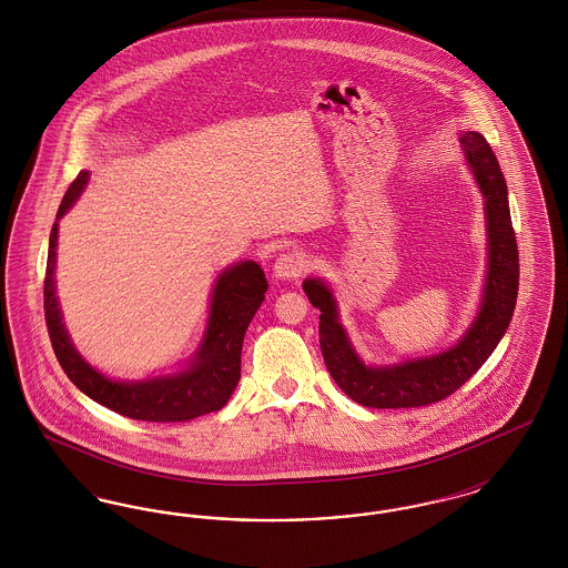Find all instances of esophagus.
<instances>
[{
  "label": "esophagus",
  "mask_w": 568,
  "mask_h": 568,
  "mask_svg": "<svg viewBox=\"0 0 568 568\" xmlns=\"http://www.w3.org/2000/svg\"><path fill=\"white\" fill-rule=\"evenodd\" d=\"M304 268H306V262H304L302 255H297V253H283V255L276 257L272 272H274L276 278L294 281L304 272Z\"/></svg>",
  "instance_id": "obj_1"
}]
</instances>
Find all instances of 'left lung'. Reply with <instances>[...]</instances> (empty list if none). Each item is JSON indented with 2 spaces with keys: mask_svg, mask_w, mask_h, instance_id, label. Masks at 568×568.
Wrapping results in <instances>:
<instances>
[{
  "mask_svg": "<svg viewBox=\"0 0 568 568\" xmlns=\"http://www.w3.org/2000/svg\"><path fill=\"white\" fill-rule=\"evenodd\" d=\"M459 144L486 197L487 274L475 322L454 347L433 357L392 366H366L338 322L336 300L322 278H306L302 290L320 315V345L327 373L357 405L413 408L452 396L486 362L514 317L519 287V255L498 160L479 132H462Z\"/></svg>",
  "mask_w": 568,
  "mask_h": 568,
  "instance_id": "left-lung-1",
  "label": "left lung"
}]
</instances>
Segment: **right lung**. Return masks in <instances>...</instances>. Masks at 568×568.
Instances as JSON below:
<instances>
[{
	"label": "right lung",
	"instance_id": "1",
	"mask_svg": "<svg viewBox=\"0 0 568 568\" xmlns=\"http://www.w3.org/2000/svg\"><path fill=\"white\" fill-rule=\"evenodd\" d=\"M89 172L82 170L68 187L49 239L47 276H44V317L54 355L68 378L91 400L110 410L140 422H190L223 408L241 378V352L244 332L264 302L268 290L266 274L255 262H241L216 276L211 315L204 338L183 373L146 381H112L89 366L72 345L61 322L54 296V260L59 219L79 200Z\"/></svg>",
	"mask_w": 568,
	"mask_h": 568
}]
</instances>
